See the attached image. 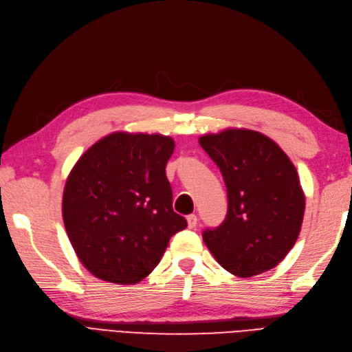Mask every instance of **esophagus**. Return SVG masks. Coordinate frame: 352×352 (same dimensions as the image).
I'll use <instances>...</instances> for the list:
<instances>
[{
	"label": "esophagus",
	"mask_w": 352,
	"mask_h": 352,
	"mask_svg": "<svg viewBox=\"0 0 352 352\" xmlns=\"http://www.w3.org/2000/svg\"><path fill=\"white\" fill-rule=\"evenodd\" d=\"M197 222H199V219H197V216H196V214H190V216H187V225H188V228H190V229L196 228V226H197Z\"/></svg>",
	"instance_id": "esophagus-1"
}]
</instances>
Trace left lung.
<instances>
[{"instance_id":"obj_1","label":"left lung","mask_w":352,"mask_h":352,"mask_svg":"<svg viewBox=\"0 0 352 352\" xmlns=\"http://www.w3.org/2000/svg\"><path fill=\"white\" fill-rule=\"evenodd\" d=\"M220 168L228 190V213L203 241L230 274L248 278L278 265L294 246L305 216V192L297 169L268 136L229 127L199 138Z\"/></svg>"}]
</instances>
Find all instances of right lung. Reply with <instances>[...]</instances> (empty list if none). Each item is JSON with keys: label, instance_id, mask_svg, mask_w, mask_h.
Here are the masks:
<instances>
[{"label": "right lung", "instance_id": "obj_1", "mask_svg": "<svg viewBox=\"0 0 352 352\" xmlns=\"http://www.w3.org/2000/svg\"><path fill=\"white\" fill-rule=\"evenodd\" d=\"M175 148L160 133L113 132L76 161L62 217L81 264L100 280L136 284L158 265L168 242L187 228L173 210L165 166Z\"/></svg>", "mask_w": 352, "mask_h": 352}]
</instances>
